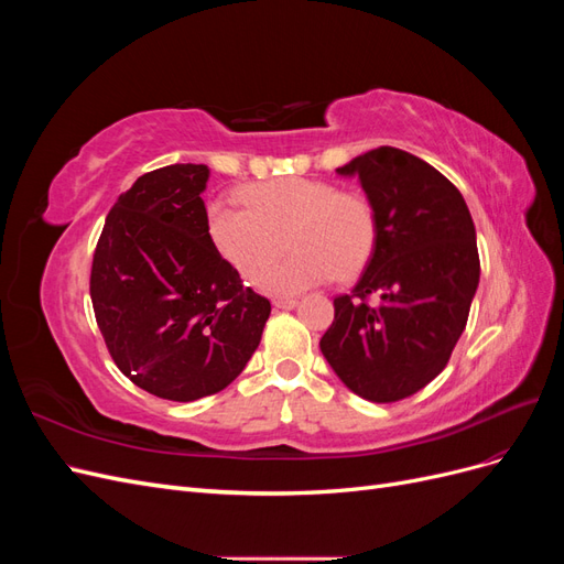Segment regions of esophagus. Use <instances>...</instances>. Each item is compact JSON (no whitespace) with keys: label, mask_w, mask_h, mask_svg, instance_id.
Returning a JSON list of instances; mask_svg holds the SVG:
<instances>
[{"label":"esophagus","mask_w":564,"mask_h":564,"mask_svg":"<svg viewBox=\"0 0 564 564\" xmlns=\"http://www.w3.org/2000/svg\"><path fill=\"white\" fill-rule=\"evenodd\" d=\"M272 305H275L278 311H292V308H296V299H278V301H272Z\"/></svg>","instance_id":"34e87169"}]
</instances>
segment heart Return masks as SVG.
I'll use <instances>...</instances> for the list:
<instances>
[{
  "label": "heart",
  "mask_w": 564,
  "mask_h": 564,
  "mask_svg": "<svg viewBox=\"0 0 564 564\" xmlns=\"http://www.w3.org/2000/svg\"><path fill=\"white\" fill-rule=\"evenodd\" d=\"M240 195L247 209L224 199L209 204L207 230L242 278L264 275L259 286L272 296H296L334 275L348 280L367 265L377 245L371 202L360 193L336 191L327 181L284 176L251 183ZM282 234L293 253L271 269Z\"/></svg>",
  "instance_id": "obj_1"
}]
</instances>
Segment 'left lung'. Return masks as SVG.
I'll list each match as a JSON object with an SVG mask.
<instances>
[{
  "instance_id": "left-lung-1",
  "label": "left lung",
  "mask_w": 564,
  "mask_h": 564,
  "mask_svg": "<svg viewBox=\"0 0 564 564\" xmlns=\"http://www.w3.org/2000/svg\"><path fill=\"white\" fill-rule=\"evenodd\" d=\"M360 181L377 245L350 294L334 299L319 350L355 395L398 402L447 367L480 282L466 199L429 162L381 145L336 169Z\"/></svg>"
}]
</instances>
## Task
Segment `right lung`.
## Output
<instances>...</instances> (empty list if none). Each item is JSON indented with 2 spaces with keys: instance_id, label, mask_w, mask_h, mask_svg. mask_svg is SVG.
I'll use <instances>...</instances> for the list:
<instances>
[{
  "instance_id": "1",
  "label": "right lung",
  "mask_w": 564,
  "mask_h": 564,
  "mask_svg": "<svg viewBox=\"0 0 564 564\" xmlns=\"http://www.w3.org/2000/svg\"><path fill=\"white\" fill-rule=\"evenodd\" d=\"M207 181V164L143 174L117 197L91 265L94 313L115 365L174 402L240 377L270 315V301L212 242Z\"/></svg>"
}]
</instances>
